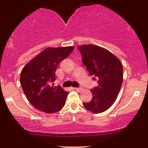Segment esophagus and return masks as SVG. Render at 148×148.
<instances>
[{"mask_svg": "<svg viewBox=\"0 0 148 148\" xmlns=\"http://www.w3.org/2000/svg\"><path fill=\"white\" fill-rule=\"evenodd\" d=\"M75 90L76 91H77V92H80V91H82L83 89H82V88H75Z\"/></svg>", "mask_w": 148, "mask_h": 148, "instance_id": "esophagus-1", "label": "esophagus"}]
</instances>
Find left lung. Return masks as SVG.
I'll use <instances>...</instances> for the list:
<instances>
[{
	"mask_svg": "<svg viewBox=\"0 0 148 148\" xmlns=\"http://www.w3.org/2000/svg\"><path fill=\"white\" fill-rule=\"evenodd\" d=\"M82 62L98 86L91 90L92 99L84 102L88 110L101 113L108 109L116 100L123 80L122 64L118 58L105 48L93 44L78 46Z\"/></svg>",
	"mask_w": 148,
	"mask_h": 148,
	"instance_id": "8db88e82",
	"label": "left lung"
}]
</instances>
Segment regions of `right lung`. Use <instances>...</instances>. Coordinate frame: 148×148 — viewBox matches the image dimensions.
Returning <instances> with one entry per match:
<instances>
[{
	"instance_id": "obj_1",
	"label": "right lung",
	"mask_w": 148,
	"mask_h": 148,
	"mask_svg": "<svg viewBox=\"0 0 148 148\" xmlns=\"http://www.w3.org/2000/svg\"><path fill=\"white\" fill-rule=\"evenodd\" d=\"M73 49V46L46 48L22 69L21 87L28 101L36 109L50 114L63 108L69 92L60 86L54 87L52 84L56 80L58 64Z\"/></svg>"
}]
</instances>
